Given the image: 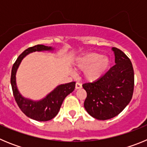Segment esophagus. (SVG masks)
<instances>
[{
	"label": "esophagus",
	"instance_id": "34e87169",
	"mask_svg": "<svg viewBox=\"0 0 147 147\" xmlns=\"http://www.w3.org/2000/svg\"><path fill=\"white\" fill-rule=\"evenodd\" d=\"M75 88H76V90L80 89V88H82V85H81V84H80V83L76 82V86H75Z\"/></svg>",
	"mask_w": 147,
	"mask_h": 147
}]
</instances>
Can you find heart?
Returning a JSON list of instances; mask_svg holds the SVG:
<instances>
[{
	"label": "heart",
	"instance_id": "1",
	"mask_svg": "<svg viewBox=\"0 0 147 147\" xmlns=\"http://www.w3.org/2000/svg\"><path fill=\"white\" fill-rule=\"evenodd\" d=\"M79 71H84V76L88 82H93L100 80L108 71L111 60L107 56L97 52H90L79 56L74 62Z\"/></svg>",
	"mask_w": 147,
	"mask_h": 147
}]
</instances>
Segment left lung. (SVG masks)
I'll list each match as a JSON object with an SVG mask.
<instances>
[{
  "label": "left lung",
  "mask_w": 147,
  "mask_h": 147,
  "mask_svg": "<svg viewBox=\"0 0 147 147\" xmlns=\"http://www.w3.org/2000/svg\"><path fill=\"white\" fill-rule=\"evenodd\" d=\"M115 55L113 66L100 80L82 85L87 92L84 107L90 115L107 120L119 115L132 99L134 71L131 61L123 51L112 48Z\"/></svg>",
  "instance_id": "1"
}]
</instances>
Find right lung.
I'll use <instances>...</instances> for the list:
<instances>
[{
	"mask_svg": "<svg viewBox=\"0 0 147 147\" xmlns=\"http://www.w3.org/2000/svg\"><path fill=\"white\" fill-rule=\"evenodd\" d=\"M55 48L43 45H37L26 49L13 65L11 74V85L14 97L22 112L26 116L38 121H47L52 119L59 113L61 105L67 95L74 90L75 82L61 84L52 91L40 100H32L26 98L20 93L16 82V74L22 60L28 54L35 51L54 52Z\"/></svg>",
	"mask_w": 147,
	"mask_h": 147,
	"instance_id": "1",
	"label": "right lung"
}]
</instances>
